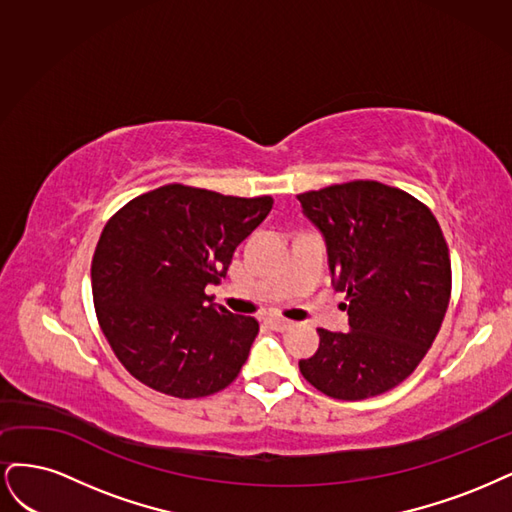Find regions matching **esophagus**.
<instances>
[{
    "label": "esophagus",
    "mask_w": 512,
    "mask_h": 512,
    "mask_svg": "<svg viewBox=\"0 0 512 512\" xmlns=\"http://www.w3.org/2000/svg\"><path fill=\"white\" fill-rule=\"evenodd\" d=\"M266 323H268L272 329H276V332H285V329H289V327L293 325V321L283 319V317H268Z\"/></svg>",
    "instance_id": "1"
}]
</instances>
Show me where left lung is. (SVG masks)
<instances>
[{"instance_id":"1","label":"left lung","mask_w":512,"mask_h":512,"mask_svg":"<svg viewBox=\"0 0 512 512\" xmlns=\"http://www.w3.org/2000/svg\"><path fill=\"white\" fill-rule=\"evenodd\" d=\"M327 244L334 287L346 293L351 332H319L300 372L334 400L381 395L415 372L451 300V257L423 202L376 180L300 193Z\"/></svg>"}]
</instances>
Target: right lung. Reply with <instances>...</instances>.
I'll list each match as a JSON object with an SVG mask.
<instances>
[{
  "instance_id": "obj_1",
  "label": "right lung",
  "mask_w": 512,
  "mask_h": 512,
  "mask_svg": "<svg viewBox=\"0 0 512 512\" xmlns=\"http://www.w3.org/2000/svg\"><path fill=\"white\" fill-rule=\"evenodd\" d=\"M274 200L163 185L108 219L91 261L97 323L110 349L146 387L204 398L240 374L259 332L253 317L208 304L236 246Z\"/></svg>"
}]
</instances>
